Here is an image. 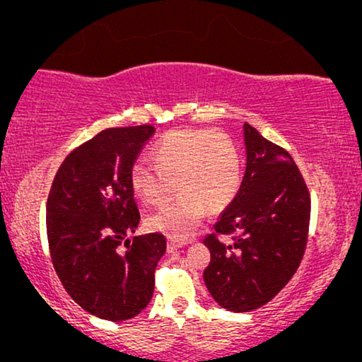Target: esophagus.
<instances>
[{
    "instance_id": "34e87169",
    "label": "esophagus",
    "mask_w": 362,
    "mask_h": 362,
    "mask_svg": "<svg viewBox=\"0 0 362 362\" xmlns=\"http://www.w3.org/2000/svg\"><path fill=\"white\" fill-rule=\"evenodd\" d=\"M186 242H181V240H176V239H168V250L170 252H175L177 249H181V247H185Z\"/></svg>"
}]
</instances>
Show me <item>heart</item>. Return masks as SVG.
I'll list each match as a JSON object with an SVG mask.
<instances>
[{"mask_svg": "<svg viewBox=\"0 0 362 362\" xmlns=\"http://www.w3.org/2000/svg\"><path fill=\"white\" fill-rule=\"evenodd\" d=\"M153 161L136 160L130 185L143 204L160 206L176 187L180 197L148 217L151 230L186 239L206 211H224L239 192L242 163L226 133L211 128H180L163 135L151 148Z\"/></svg>", "mask_w": 362, "mask_h": 362, "instance_id": "obj_1", "label": "heart"}]
</instances>
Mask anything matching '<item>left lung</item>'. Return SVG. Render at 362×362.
Instances as JSON below:
<instances>
[{
	"label": "left lung",
	"mask_w": 362,
	"mask_h": 362,
	"mask_svg": "<svg viewBox=\"0 0 362 362\" xmlns=\"http://www.w3.org/2000/svg\"><path fill=\"white\" fill-rule=\"evenodd\" d=\"M247 168L235 199L204 239V284L222 308L245 313L276 296L303 259L311 199L293 158L244 125ZM219 235H230L226 245Z\"/></svg>",
	"instance_id": "obj_1"
}]
</instances>
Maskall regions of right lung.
<instances>
[{
	"label": "right lung",
	"instance_id": "1",
	"mask_svg": "<svg viewBox=\"0 0 362 362\" xmlns=\"http://www.w3.org/2000/svg\"><path fill=\"white\" fill-rule=\"evenodd\" d=\"M153 133L151 125L100 132L67 155L49 191L54 270L72 300L102 320L125 321L146 308L166 252L163 234L127 239L140 224L130 168Z\"/></svg>",
	"mask_w": 362,
	"mask_h": 362
}]
</instances>
